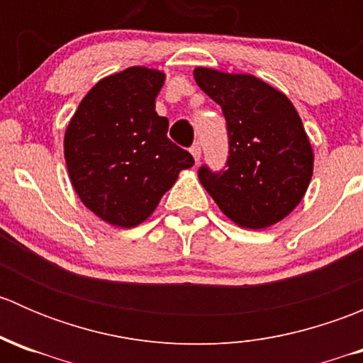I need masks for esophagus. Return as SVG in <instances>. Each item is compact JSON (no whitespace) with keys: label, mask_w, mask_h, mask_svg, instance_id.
Returning <instances> with one entry per match:
<instances>
[{"label":"esophagus","mask_w":363,"mask_h":363,"mask_svg":"<svg viewBox=\"0 0 363 363\" xmlns=\"http://www.w3.org/2000/svg\"><path fill=\"white\" fill-rule=\"evenodd\" d=\"M189 152H191V155H193V158H195L196 163H199L200 158H202V147H200L199 144H195V145H193L191 149H189Z\"/></svg>","instance_id":"34e87169"}]
</instances>
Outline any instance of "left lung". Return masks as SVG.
<instances>
[{
    "label": "left lung",
    "mask_w": 363,
    "mask_h": 363,
    "mask_svg": "<svg viewBox=\"0 0 363 363\" xmlns=\"http://www.w3.org/2000/svg\"><path fill=\"white\" fill-rule=\"evenodd\" d=\"M196 84L223 108L228 130L226 170H199V179L226 218L259 230L286 218L313 177L314 155L288 96L247 73L199 67Z\"/></svg>",
    "instance_id": "8db88e82"
}]
</instances>
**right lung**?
Here are the masks:
<instances>
[{
	"label": "right lung",
	"instance_id": "add662e5",
	"mask_svg": "<svg viewBox=\"0 0 363 363\" xmlns=\"http://www.w3.org/2000/svg\"><path fill=\"white\" fill-rule=\"evenodd\" d=\"M164 73L130 67L82 98L65 133V160L80 202L105 223L133 228L195 160L167 137L156 112Z\"/></svg>",
	"mask_w": 363,
	"mask_h": 363
}]
</instances>
